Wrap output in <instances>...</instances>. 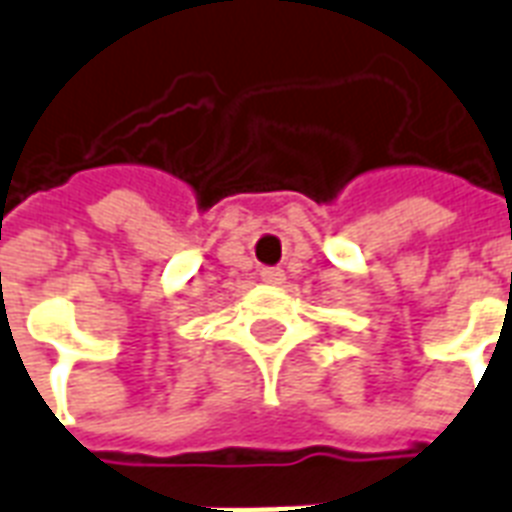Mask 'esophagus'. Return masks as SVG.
I'll use <instances>...</instances> for the list:
<instances>
[{
  "label": "esophagus",
  "instance_id": "1",
  "mask_svg": "<svg viewBox=\"0 0 512 512\" xmlns=\"http://www.w3.org/2000/svg\"><path fill=\"white\" fill-rule=\"evenodd\" d=\"M261 280H264V283H272V286H278V283L286 280V272L280 270V267H264V270H261Z\"/></svg>",
  "mask_w": 512,
  "mask_h": 512
}]
</instances>
